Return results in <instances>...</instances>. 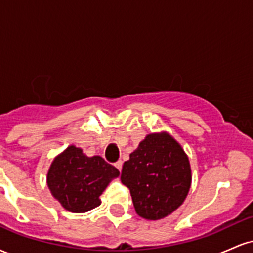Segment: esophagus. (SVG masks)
Returning <instances> with one entry per match:
<instances>
[{
  "mask_svg": "<svg viewBox=\"0 0 253 253\" xmlns=\"http://www.w3.org/2000/svg\"><path fill=\"white\" fill-rule=\"evenodd\" d=\"M115 168H117L119 171H121V169H123V162L118 161L117 163H115Z\"/></svg>",
  "mask_w": 253,
  "mask_h": 253,
  "instance_id": "esophagus-1",
  "label": "esophagus"
}]
</instances>
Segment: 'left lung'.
<instances>
[{"mask_svg": "<svg viewBox=\"0 0 253 253\" xmlns=\"http://www.w3.org/2000/svg\"><path fill=\"white\" fill-rule=\"evenodd\" d=\"M139 216L159 220L176 211L189 193L191 170L182 146L167 132L151 133L121 171Z\"/></svg>", "mask_w": 253, "mask_h": 253, "instance_id": "obj_1", "label": "left lung"}]
</instances>
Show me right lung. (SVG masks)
I'll return each mask as SVG.
<instances>
[{
  "instance_id": "obj_1",
  "label": "right lung",
  "mask_w": 253,
  "mask_h": 253,
  "mask_svg": "<svg viewBox=\"0 0 253 253\" xmlns=\"http://www.w3.org/2000/svg\"><path fill=\"white\" fill-rule=\"evenodd\" d=\"M119 170L100 156L88 157L70 145L52 162L47 185L53 197L66 211L85 213L101 205L100 195Z\"/></svg>"
}]
</instances>
